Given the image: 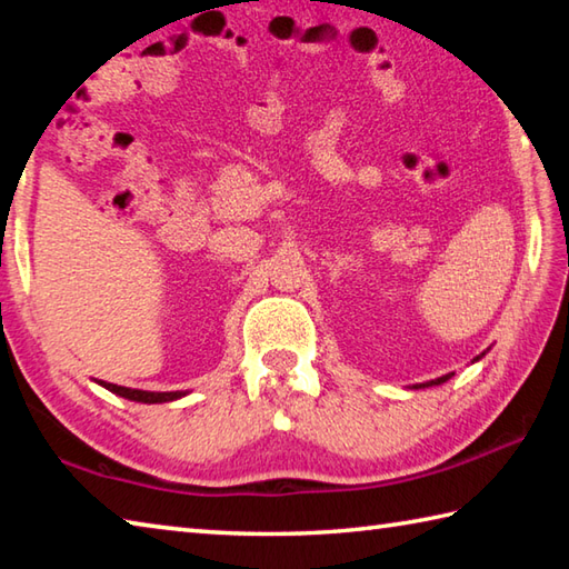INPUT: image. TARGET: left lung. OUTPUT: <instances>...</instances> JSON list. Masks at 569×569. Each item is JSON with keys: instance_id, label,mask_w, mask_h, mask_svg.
Masks as SVG:
<instances>
[{"instance_id": "1", "label": "left lung", "mask_w": 569, "mask_h": 569, "mask_svg": "<svg viewBox=\"0 0 569 569\" xmlns=\"http://www.w3.org/2000/svg\"><path fill=\"white\" fill-rule=\"evenodd\" d=\"M485 353H488V350H485ZM485 353H480L478 358H472V363H478V360L485 356ZM452 378V373H448V376H440V378H436V380H428V383H418V386H412V388H432V386H442V383H448V380Z\"/></svg>"}]
</instances>
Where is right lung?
Listing matches in <instances>:
<instances>
[{
  "mask_svg": "<svg viewBox=\"0 0 569 569\" xmlns=\"http://www.w3.org/2000/svg\"><path fill=\"white\" fill-rule=\"evenodd\" d=\"M97 383L101 388H107L111 392H117L119 398H127V400H133V402H149V406H153V402H171V400H179L186 396V390H169V392H157V390H139V388H123V386H113V383H107V380H97Z\"/></svg>",
  "mask_w": 569,
  "mask_h": 569,
  "instance_id": "obj_1",
  "label": "right lung"
}]
</instances>
